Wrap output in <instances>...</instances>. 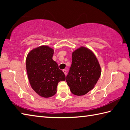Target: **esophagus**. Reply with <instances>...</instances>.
<instances>
[{
  "label": "esophagus",
  "mask_w": 130,
  "mask_h": 130,
  "mask_svg": "<svg viewBox=\"0 0 130 130\" xmlns=\"http://www.w3.org/2000/svg\"><path fill=\"white\" fill-rule=\"evenodd\" d=\"M62 71H63V72L64 73V74L65 75H67V70H66V69H63L62 70Z\"/></svg>",
  "instance_id": "34e87169"
}]
</instances>
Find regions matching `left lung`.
Instances as JSON below:
<instances>
[{"mask_svg": "<svg viewBox=\"0 0 130 130\" xmlns=\"http://www.w3.org/2000/svg\"><path fill=\"white\" fill-rule=\"evenodd\" d=\"M101 72L100 64L92 51L85 47L75 50L66 77L71 92L77 96L88 93L97 83Z\"/></svg>", "mask_w": 130, "mask_h": 130, "instance_id": "left-lung-1", "label": "left lung"}]
</instances>
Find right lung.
<instances>
[{"label":"right lung","instance_id":"obj_1","mask_svg":"<svg viewBox=\"0 0 130 130\" xmlns=\"http://www.w3.org/2000/svg\"><path fill=\"white\" fill-rule=\"evenodd\" d=\"M53 55V49L42 45L31 51L26 57V70L30 85L35 92L43 98L55 95L58 83L65 80L64 73L52 60Z\"/></svg>","mask_w":130,"mask_h":130}]
</instances>
